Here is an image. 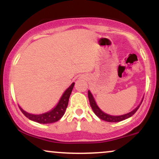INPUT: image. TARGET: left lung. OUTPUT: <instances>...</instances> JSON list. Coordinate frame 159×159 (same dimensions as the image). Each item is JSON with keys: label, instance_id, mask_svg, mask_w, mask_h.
I'll return each instance as SVG.
<instances>
[{"label": "left lung", "instance_id": "left-lung-1", "mask_svg": "<svg viewBox=\"0 0 159 159\" xmlns=\"http://www.w3.org/2000/svg\"><path fill=\"white\" fill-rule=\"evenodd\" d=\"M88 98H89V101H90V106L92 107L93 111L95 114H96V116H97L98 118H100L101 120L109 122V123H117V122L123 121L124 120L131 117L133 114H135V112L138 111V109L139 108L140 105H141L142 102H143V97L139 105H138L135 108L133 109L132 111H130V112L123 115H119V116H114V115L106 114V113H105L103 111H102L101 109L99 108V107L98 106L97 103H96V100H95L93 96V94L91 93L90 90H88Z\"/></svg>", "mask_w": 159, "mask_h": 159}]
</instances>
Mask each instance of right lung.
Returning a JSON list of instances; mask_svg holds the SVG:
<instances>
[{
  "label": "right lung",
  "instance_id": "obj_1",
  "mask_svg": "<svg viewBox=\"0 0 159 159\" xmlns=\"http://www.w3.org/2000/svg\"><path fill=\"white\" fill-rule=\"evenodd\" d=\"M74 85L75 83H72V84L69 86L61 96L56 106L53 107L52 110L47 111V112L39 114H30V113L25 111L19 105L20 110L21 111V112L25 114L26 117L28 118L29 120H32V121L43 124L55 123V122L58 121V120L61 119L65 114L67 105H68L69 96H70L71 93L73 90Z\"/></svg>",
  "mask_w": 159,
  "mask_h": 159
}]
</instances>
